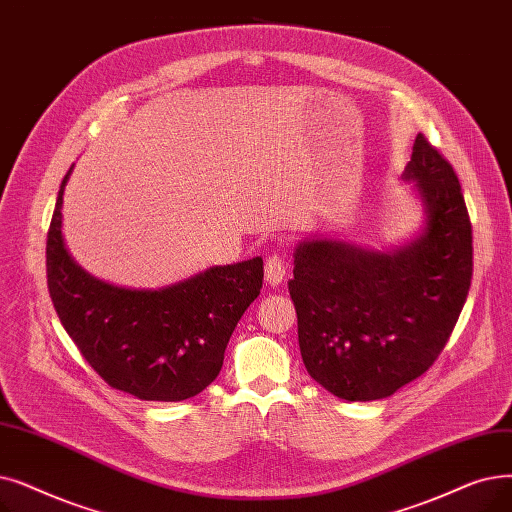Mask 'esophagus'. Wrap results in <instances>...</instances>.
Wrapping results in <instances>:
<instances>
[{"label": "esophagus", "mask_w": 512, "mask_h": 512, "mask_svg": "<svg viewBox=\"0 0 512 512\" xmlns=\"http://www.w3.org/2000/svg\"><path fill=\"white\" fill-rule=\"evenodd\" d=\"M286 276V261L282 255H272L265 259V282L278 286Z\"/></svg>", "instance_id": "1"}]
</instances>
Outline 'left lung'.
I'll return each instance as SVG.
<instances>
[{"label": "left lung", "mask_w": 512, "mask_h": 512, "mask_svg": "<svg viewBox=\"0 0 512 512\" xmlns=\"http://www.w3.org/2000/svg\"><path fill=\"white\" fill-rule=\"evenodd\" d=\"M402 180L422 207L406 242L368 249L316 236L295 247L288 291L311 379L347 402L383 399L446 347L473 276V232L452 165L418 133Z\"/></svg>", "instance_id": "8db88e82"}]
</instances>
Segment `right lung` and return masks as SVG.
I'll use <instances>...</instances> for the list:
<instances>
[{
  "mask_svg": "<svg viewBox=\"0 0 512 512\" xmlns=\"http://www.w3.org/2000/svg\"><path fill=\"white\" fill-rule=\"evenodd\" d=\"M73 167L58 190L46 247L48 288L64 330L113 389L146 402L198 395L217 379L238 320L259 297L263 259L213 265L163 288L104 282L64 242V186Z\"/></svg>",
  "mask_w": 512,
  "mask_h": 512,
  "instance_id": "1",
  "label": "right lung"
}]
</instances>
